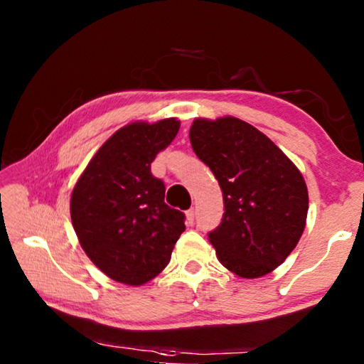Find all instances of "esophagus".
Here are the masks:
<instances>
[{"label": "esophagus", "mask_w": 364, "mask_h": 364, "mask_svg": "<svg viewBox=\"0 0 364 364\" xmlns=\"http://www.w3.org/2000/svg\"><path fill=\"white\" fill-rule=\"evenodd\" d=\"M194 208H189V210H186V221L188 225H193L194 223Z\"/></svg>", "instance_id": "34e87169"}]
</instances>
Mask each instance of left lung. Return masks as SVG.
<instances>
[{
  "instance_id": "left-lung-1",
  "label": "left lung",
  "mask_w": 364,
  "mask_h": 364,
  "mask_svg": "<svg viewBox=\"0 0 364 364\" xmlns=\"http://www.w3.org/2000/svg\"><path fill=\"white\" fill-rule=\"evenodd\" d=\"M189 139L223 193V218L208 232L220 263L241 278L268 274L304 232V176L273 141L234 117L196 119Z\"/></svg>"
}]
</instances>
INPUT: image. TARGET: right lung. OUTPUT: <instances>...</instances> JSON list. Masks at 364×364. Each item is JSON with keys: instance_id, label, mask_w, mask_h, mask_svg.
Here are the masks:
<instances>
[{"instance_id": "right-lung-1", "label": "right lung", "mask_w": 364, "mask_h": 364, "mask_svg": "<svg viewBox=\"0 0 364 364\" xmlns=\"http://www.w3.org/2000/svg\"><path fill=\"white\" fill-rule=\"evenodd\" d=\"M180 122H134L115 132L80 176L70 217L85 254L102 273L141 286L167 267L184 213L165 204V184L151 173L157 154L175 139Z\"/></svg>"}]
</instances>
